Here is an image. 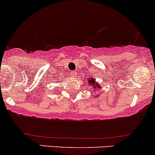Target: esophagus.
Returning a JSON list of instances; mask_svg holds the SVG:
<instances>
[{
    "label": "esophagus",
    "mask_w": 155,
    "mask_h": 155,
    "mask_svg": "<svg viewBox=\"0 0 155 155\" xmlns=\"http://www.w3.org/2000/svg\"><path fill=\"white\" fill-rule=\"evenodd\" d=\"M71 74H72L73 77H74V76H75V74H76V73L74 72V71H72V72H71Z\"/></svg>",
    "instance_id": "34e87169"
}]
</instances>
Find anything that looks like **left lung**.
<instances>
[{"label": "left lung", "mask_w": 155, "mask_h": 155, "mask_svg": "<svg viewBox=\"0 0 155 155\" xmlns=\"http://www.w3.org/2000/svg\"><path fill=\"white\" fill-rule=\"evenodd\" d=\"M90 81H89V84H90V85H93V87L95 89H94V90H95L96 89H100V86H98V84H97L96 82H95V79L92 78H90Z\"/></svg>", "instance_id": "left-lung-1"}]
</instances>
